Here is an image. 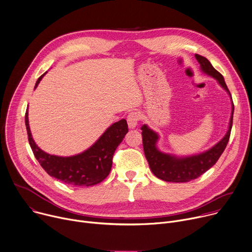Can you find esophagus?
I'll return each instance as SVG.
<instances>
[{
	"label": "esophagus",
	"instance_id": "obj_1",
	"mask_svg": "<svg viewBox=\"0 0 252 252\" xmlns=\"http://www.w3.org/2000/svg\"><path fill=\"white\" fill-rule=\"evenodd\" d=\"M140 119V115L138 112H131L129 113V115L127 116V122H128V126L130 129H134L139 122Z\"/></svg>",
	"mask_w": 252,
	"mask_h": 252
}]
</instances>
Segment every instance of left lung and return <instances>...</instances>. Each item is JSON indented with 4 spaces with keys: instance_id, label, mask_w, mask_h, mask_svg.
<instances>
[{
    "instance_id": "obj_1",
    "label": "left lung",
    "mask_w": 252,
    "mask_h": 252,
    "mask_svg": "<svg viewBox=\"0 0 252 252\" xmlns=\"http://www.w3.org/2000/svg\"><path fill=\"white\" fill-rule=\"evenodd\" d=\"M195 59L200 64L202 71L216 78L219 84L228 93L231 98V94L225 84L223 76L212 65L208 59L199 55H195ZM231 104L232 110L229 120V126L224 137L214 147L207 150L206 152L196 155H191L188 157H177L171 154L161 152L157 148L159 135L152 129H150L146 124L143 125L141 127V130L144 153L152 173L157 178L166 182L186 183L198 178L208 170H210L218 162V160L223 153L229 140L234 110L233 102H231Z\"/></svg>"
}]
</instances>
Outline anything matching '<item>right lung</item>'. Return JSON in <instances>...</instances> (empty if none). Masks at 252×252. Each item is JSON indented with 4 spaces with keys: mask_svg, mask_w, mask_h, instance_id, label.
<instances>
[{
    "mask_svg": "<svg viewBox=\"0 0 252 252\" xmlns=\"http://www.w3.org/2000/svg\"><path fill=\"white\" fill-rule=\"evenodd\" d=\"M43 75L38 77L34 88H36ZM28 116L27 110L25 122L29 142L35 159L42 169L50 177L78 187L94 186L102 182L109 175L115 150L128 132L127 121L122 119L107 128L84 152L70 157H61L47 154L37 147L32 137Z\"/></svg>",
    "mask_w": 252,
    "mask_h": 252,
    "instance_id": "right-lung-1",
    "label": "right lung"
}]
</instances>
